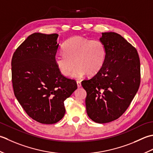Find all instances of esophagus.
<instances>
[{
	"mask_svg": "<svg viewBox=\"0 0 153 153\" xmlns=\"http://www.w3.org/2000/svg\"><path fill=\"white\" fill-rule=\"evenodd\" d=\"M76 84H77V86H78V88H80L81 86H82V85H81V82H80V81H76Z\"/></svg>",
	"mask_w": 153,
	"mask_h": 153,
	"instance_id": "obj_1",
	"label": "esophagus"
}]
</instances>
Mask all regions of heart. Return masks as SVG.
Segmentation results:
<instances>
[{
	"label": "heart",
	"mask_w": 153,
	"mask_h": 153,
	"mask_svg": "<svg viewBox=\"0 0 153 153\" xmlns=\"http://www.w3.org/2000/svg\"><path fill=\"white\" fill-rule=\"evenodd\" d=\"M63 52L55 55L56 66L63 75H70L75 64L76 67L72 74L74 79L88 73L90 75L98 73L104 63L106 50L102 42L90 40L80 36L68 39L63 45Z\"/></svg>",
	"instance_id": "obj_1"
}]
</instances>
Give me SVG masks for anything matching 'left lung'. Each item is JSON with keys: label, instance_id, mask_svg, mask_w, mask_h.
Returning a JSON list of instances; mask_svg holds the SVG:
<instances>
[{"label": "left lung", "instance_id": "obj_1", "mask_svg": "<svg viewBox=\"0 0 153 153\" xmlns=\"http://www.w3.org/2000/svg\"><path fill=\"white\" fill-rule=\"evenodd\" d=\"M106 55L102 68L89 80L82 81L87 96L86 112L92 121L105 123L117 120L131 104L141 81L137 49L120 34L102 33L100 38Z\"/></svg>", "mask_w": 153, "mask_h": 153}]
</instances>
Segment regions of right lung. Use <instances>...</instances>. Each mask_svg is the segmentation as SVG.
I'll use <instances>...</instances> for the list:
<instances>
[{"instance_id":"1","label":"right lung","mask_w":153,"mask_h":153,"mask_svg":"<svg viewBox=\"0 0 153 153\" xmlns=\"http://www.w3.org/2000/svg\"><path fill=\"white\" fill-rule=\"evenodd\" d=\"M58 36L32 33L12 59L16 98L31 118L44 124L55 123L63 117L64 101L77 89L76 81L61 74L55 63Z\"/></svg>"}]
</instances>
